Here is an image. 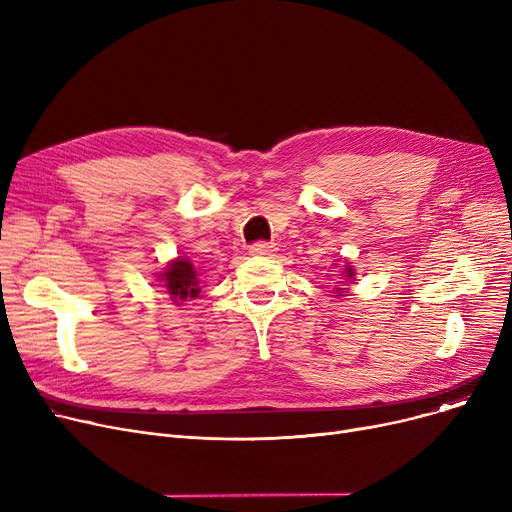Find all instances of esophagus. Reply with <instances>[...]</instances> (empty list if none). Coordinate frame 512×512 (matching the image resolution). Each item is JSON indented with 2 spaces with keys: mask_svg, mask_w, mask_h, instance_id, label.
<instances>
[{
  "mask_svg": "<svg viewBox=\"0 0 512 512\" xmlns=\"http://www.w3.org/2000/svg\"><path fill=\"white\" fill-rule=\"evenodd\" d=\"M249 253L255 257H272L276 253V245L274 242H255Z\"/></svg>",
  "mask_w": 512,
  "mask_h": 512,
  "instance_id": "obj_1",
  "label": "esophagus"
}]
</instances>
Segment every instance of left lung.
Instances as JSON below:
<instances>
[{
    "mask_svg": "<svg viewBox=\"0 0 512 512\" xmlns=\"http://www.w3.org/2000/svg\"><path fill=\"white\" fill-rule=\"evenodd\" d=\"M340 261V259H338ZM336 267H338V263H336ZM338 282H336V286H334V292H332V297H338V299H342V297H348V286L351 284H355V267L348 263V261H344V265H340L338 267Z\"/></svg>",
    "mask_w": 512,
    "mask_h": 512,
    "instance_id": "1",
    "label": "left lung"
}]
</instances>
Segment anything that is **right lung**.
<instances>
[{
	"mask_svg": "<svg viewBox=\"0 0 512 512\" xmlns=\"http://www.w3.org/2000/svg\"><path fill=\"white\" fill-rule=\"evenodd\" d=\"M157 286L164 288V292L170 297L174 305H182L186 301H193L201 294V284H199V270L195 263L188 257H176L168 261L164 270L155 274Z\"/></svg>",
	"mask_w": 512,
	"mask_h": 512,
	"instance_id": "obj_1",
	"label": "right lung"
}]
</instances>
